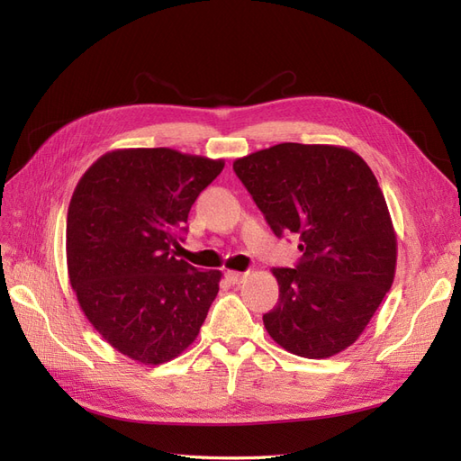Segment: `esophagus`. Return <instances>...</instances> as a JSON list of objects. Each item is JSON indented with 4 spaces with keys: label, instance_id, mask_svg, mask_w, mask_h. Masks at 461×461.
Returning a JSON list of instances; mask_svg holds the SVG:
<instances>
[{
    "label": "esophagus",
    "instance_id": "1",
    "mask_svg": "<svg viewBox=\"0 0 461 461\" xmlns=\"http://www.w3.org/2000/svg\"><path fill=\"white\" fill-rule=\"evenodd\" d=\"M246 273H240V271H227V278L232 283V285H240L244 281Z\"/></svg>",
    "mask_w": 461,
    "mask_h": 461
}]
</instances>
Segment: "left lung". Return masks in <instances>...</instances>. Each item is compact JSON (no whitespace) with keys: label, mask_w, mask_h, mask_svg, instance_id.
Returning <instances> with one entry per match:
<instances>
[{"label":"left lung","mask_w":461,"mask_h":461,"mask_svg":"<svg viewBox=\"0 0 461 461\" xmlns=\"http://www.w3.org/2000/svg\"><path fill=\"white\" fill-rule=\"evenodd\" d=\"M232 169L276 236H300L296 269L275 267L278 302L263 315L290 354L330 357L364 332L396 271V232L379 183L356 151L285 142Z\"/></svg>","instance_id":"left-lung-1"}]
</instances>
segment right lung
Returning <instances> with one entry per match:
<instances>
[{
	"label": "right lung",
	"instance_id": "1",
	"mask_svg": "<svg viewBox=\"0 0 461 461\" xmlns=\"http://www.w3.org/2000/svg\"><path fill=\"white\" fill-rule=\"evenodd\" d=\"M225 161L171 148L107 151L82 175L67 213V269L80 310L117 352L159 366L196 340L221 271L175 249L192 203Z\"/></svg>",
	"mask_w": 461,
	"mask_h": 461
}]
</instances>
